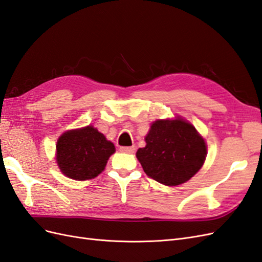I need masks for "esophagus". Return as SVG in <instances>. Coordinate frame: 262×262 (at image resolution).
I'll return each mask as SVG.
<instances>
[{"label": "esophagus", "instance_id": "1", "mask_svg": "<svg viewBox=\"0 0 262 262\" xmlns=\"http://www.w3.org/2000/svg\"><path fill=\"white\" fill-rule=\"evenodd\" d=\"M134 149H136V147L134 146H121L120 147V150L121 152H123V153H133L134 152Z\"/></svg>", "mask_w": 262, "mask_h": 262}]
</instances>
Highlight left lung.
Masks as SVG:
<instances>
[{"label":"left lung","mask_w":262,"mask_h":262,"mask_svg":"<svg viewBox=\"0 0 262 262\" xmlns=\"http://www.w3.org/2000/svg\"><path fill=\"white\" fill-rule=\"evenodd\" d=\"M137 157L146 175L165 186H178L199 171L207 156L204 140L189 122L157 120Z\"/></svg>","instance_id":"1"}]
</instances>
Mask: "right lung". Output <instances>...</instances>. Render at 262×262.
I'll list each match as a JSON object with an SVG mask.
<instances>
[{"label":"right lung","mask_w":262,"mask_h":262,"mask_svg":"<svg viewBox=\"0 0 262 262\" xmlns=\"http://www.w3.org/2000/svg\"><path fill=\"white\" fill-rule=\"evenodd\" d=\"M115 145L92 125L63 133L57 143V163L71 179H93L105 169Z\"/></svg>","instance_id":"right-lung-1"}]
</instances>
